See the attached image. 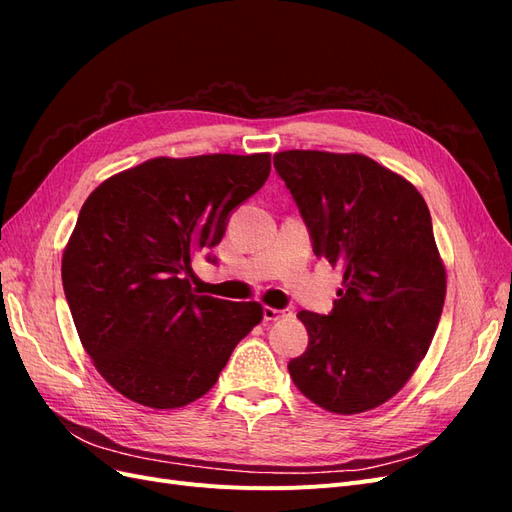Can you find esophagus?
<instances>
[{
	"label": "esophagus",
	"mask_w": 512,
	"mask_h": 512,
	"mask_svg": "<svg viewBox=\"0 0 512 512\" xmlns=\"http://www.w3.org/2000/svg\"><path fill=\"white\" fill-rule=\"evenodd\" d=\"M286 316H290V309H275V307H265V309H262V318H265L267 322L280 320V318H286Z\"/></svg>",
	"instance_id": "1"
}]
</instances>
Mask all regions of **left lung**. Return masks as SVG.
<instances>
[{
  "instance_id": "8db88e82",
  "label": "left lung",
  "mask_w": 512,
  "mask_h": 512,
  "mask_svg": "<svg viewBox=\"0 0 512 512\" xmlns=\"http://www.w3.org/2000/svg\"><path fill=\"white\" fill-rule=\"evenodd\" d=\"M273 166L314 254L344 271L327 316L297 314L309 342L290 378L329 412L378 408L410 380L442 316L446 271L429 209L410 181L361 153L292 149Z\"/></svg>"
}]
</instances>
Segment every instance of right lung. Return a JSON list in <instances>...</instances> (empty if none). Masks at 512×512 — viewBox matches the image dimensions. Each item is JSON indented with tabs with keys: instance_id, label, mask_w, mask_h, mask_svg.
Masks as SVG:
<instances>
[{
	"instance_id": "obj_1",
	"label": "right lung",
	"mask_w": 512,
	"mask_h": 512,
	"mask_svg": "<svg viewBox=\"0 0 512 512\" xmlns=\"http://www.w3.org/2000/svg\"><path fill=\"white\" fill-rule=\"evenodd\" d=\"M269 173V153L156 158L85 200L61 282L83 348L123 397L158 410L192 404L262 320L260 303L196 294L190 280L192 258L222 241Z\"/></svg>"
}]
</instances>
